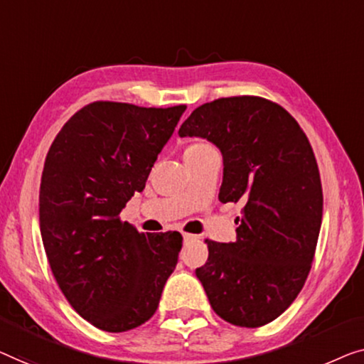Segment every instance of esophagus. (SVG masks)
I'll return each mask as SVG.
<instances>
[{"instance_id": "esophagus-1", "label": "esophagus", "mask_w": 364, "mask_h": 364, "mask_svg": "<svg viewBox=\"0 0 364 364\" xmlns=\"http://www.w3.org/2000/svg\"><path fill=\"white\" fill-rule=\"evenodd\" d=\"M193 239H196V235L188 234V232H183V240H184V242H189V240H193Z\"/></svg>"}]
</instances>
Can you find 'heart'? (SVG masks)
<instances>
[{
    "label": "heart",
    "mask_w": 364,
    "mask_h": 364,
    "mask_svg": "<svg viewBox=\"0 0 364 364\" xmlns=\"http://www.w3.org/2000/svg\"><path fill=\"white\" fill-rule=\"evenodd\" d=\"M208 148H211L208 145V143H193V145H189L188 148H186V151L184 153H191V151H203V150H208Z\"/></svg>",
    "instance_id": "1"
}]
</instances>
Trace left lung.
I'll use <instances>...</instances> for the list:
<instances>
[{"label":"left lung","instance_id":"8db88e82","mask_svg":"<svg viewBox=\"0 0 364 364\" xmlns=\"http://www.w3.org/2000/svg\"><path fill=\"white\" fill-rule=\"evenodd\" d=\"M178 135L219 148V201L245 204L234 242L208 240L196 277L223 320L269 323L300 294L320 234L323 193L309 138L282 107L249 95L198 107Z\"/></svg>","mask_w":364,"mask_h":364}]
</instances>
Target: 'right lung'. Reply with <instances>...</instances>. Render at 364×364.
Listing matches in <instances>:
<instances>
[{
	"mask_svg": "<svg viewBox=\"0 0 364 364\" xmlns=\"http://www.w3.org/2000/svg\"><path fill=\"white\" fill-rule=\"evenodd\" d=\"M184 110L94 102L70 117L46 156L39 191L46 255L70 306L104 331L150 320L178 264L180 232H138L119 214L143 191Z\"/></svg>",
	"mask_w": 364,
	"mask_h": 364,
	"instance_id": "1",
	"label": "right lung"
}]
</instances>
